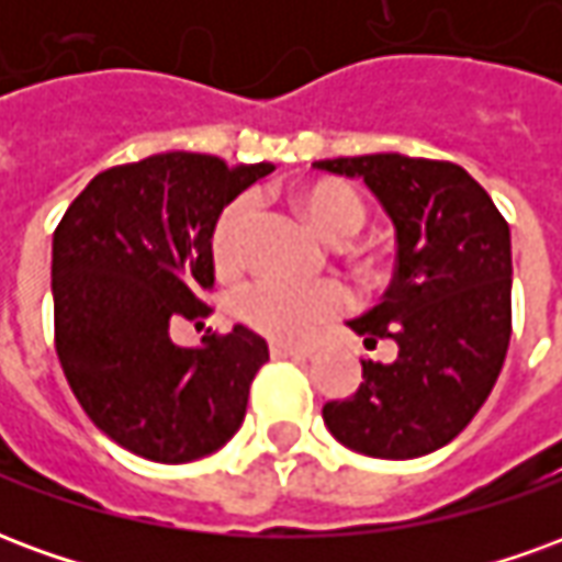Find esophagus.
Returning a JSON list of instances; mask_svg holds the SVG:
<instances>
[{"label":"esophagus","mask_w":562,"mask_h":562,"mask_svg":"<svg viewBox=\"0 0 562 562\" xmlns=\"http://www.w3.org/2000/svg\"><path fill=\"white\" fill-rule=\"evenodd\" d=\"M270 355L273 358H310L313 349H306V346H289V342H270Z\"/></svg>","instance_id":"1"}]
</instances>
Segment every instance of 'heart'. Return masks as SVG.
<instances>
[{
	"instance_id": "b5f03b06",
	"label": "heart",
	"mask_w": 562,
	"mask_h": 562,
	"mask_svg": "<svg viewBox=\"0 0 562 562\" xmlns=\"http://www.w3.org/2000/svg\"><path fill=\"white\" fill-rule=\"evenodd\" d=\"M301 207L328 240H349L364 228L367 204L352 186L342 180H316L301 189ZM252 198L240 195L225 204L210 232V256L220 273H232L244 261L246 222ZM352 304L349 289L337 280L294 282L285 277H256L234 297V310L244 325L277 342H301L313 330L340 316Z\"/></svg>"
}]
</instances>
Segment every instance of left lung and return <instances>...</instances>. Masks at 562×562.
<instances>
[{
  "label": "left lung",
  "instance_id": "left-lung-1",
  "mask_svg": "<svg viewBox=\"0 0 562 562\" xmlns=\"http://www.w3.org/2000/svg\"><path fill=\"white\" fill-rule=\"evenodd\" d=\"M361 177L397 228V268L370 313L349 322L397 361H361L364 382L322 409L342 446L409 460L448 446L475 418L512 337V237L491 195L454 161L401 153L316 161Z\"/></svg>",
  "mask_w": 562,
  "mask_h": 562
}]
</instances>
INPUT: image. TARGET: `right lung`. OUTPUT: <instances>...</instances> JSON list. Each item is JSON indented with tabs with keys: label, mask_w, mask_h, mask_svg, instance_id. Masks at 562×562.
I'll return each instance as SVG.
<instances>
[{
	"label": "right lung",
	"mask_w": 562,
	"mask_h": 562,
	"mask_svg": "<svg viewBox=\"0 0 562 562\" xmlns=\"http://www.w3.org/2000/svg\"><path fill=\"white\" fill-rule=\"evenodd\" d=\"M273 165L159 153L116 165L68 204L54 232L56 355L92 424L138 458L189 463L244 422L268 342L237 325L198 349L171 340L207 316L210 232L222 207Z\"/></svg>",
	"instance_id": "obj_1"
}]
</instances>
